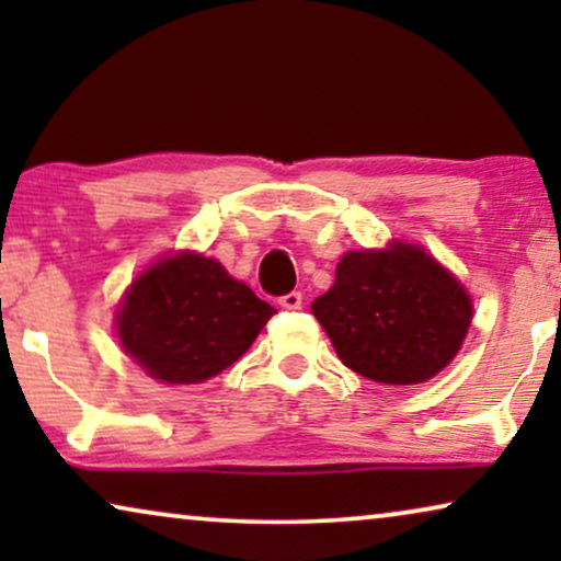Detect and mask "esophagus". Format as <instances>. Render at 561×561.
<instances>
[{
	"instance_id": "34e87169",
	"label": "esophagus",
	"mask_w": 561,
	"mask_h": 561,
	"mask_svg": "<svg viewBox=\"0 0 561 561\" xmlns=\"http://www.w3.org/2000/svg\"><path fill=\"white\" fill-rule=\"evenodd\" d=\"M280 306L283 309H290V311H298L304 306V296L298 294V290H290V294H286L280 298Z\"/></svg>"
}]
</instances>
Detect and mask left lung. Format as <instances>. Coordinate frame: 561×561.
Here are the masks:
<instances>
[{
  "label": "left lung",
  "instance_id": "obj_1",
  "mask_svg": "<svg viewBox=\"0 0 561 561\" xmlns=\"http://www.w3.org/2000/svg\"><path fill=\"white\" fill-rule=\"evenodd\" d=\"M311 311L350 370L386 386H416L455 359L472 298L424 248L393 240L386 250L347 252Z\"/></svg>",
  "mask_w": 561,
  "mask_h": 561
}]
</instances>
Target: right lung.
I'll use <instances>...</instances> for the list:
<instances>
[{"instance_id":"add662e5","label":"right lung","mask_w":561,"mask_h":561,"mask_svg":"<svg viewBox=\"0 0 561 561\" xmlns=\"http://www.w3.org/2000/svg\"><path fill=\"white\" fill-rule=\"evenodd\" d=\"M273 313L217 260L186 250L137 275L114 321L122 350L150 378L196 386L237 363Z\"/></svg>"}]
</instances>
